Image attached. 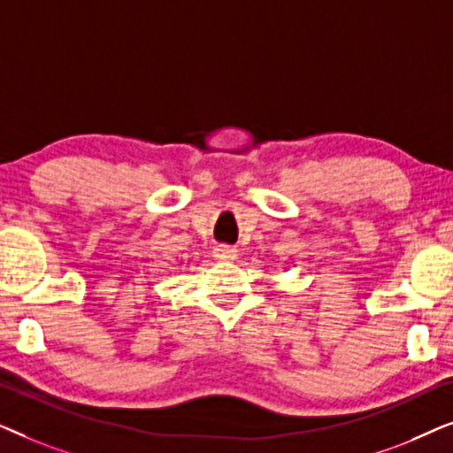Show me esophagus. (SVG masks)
I'll list each match as a JSON object with an SVG mask.
<instances>
[{"label": "esophagus", "instance_id": "obj_1", "mask_svg": "<svg viewBox=\"0 0 453 453\" xmlns=\"http://www.w3.org/2000/svg\"><path fill=\"white\" fill-rule=\"evenodd\" d=\"M214 257L220 262H233V259H237V250H233L231 245H216Z\"/></svg>", "mask_w": 453, "mask_h": 453}]
</instances>
